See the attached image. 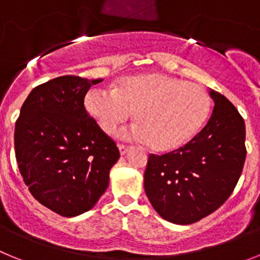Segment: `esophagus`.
<instances>
[{
	"mask_svg": "<svg viewBox=\"0 0 260 260\" xmlns=\"http://www.w3.org/2000/svg\"><path fill=\"white\" fill-rule=\"evenodd\" d=\"M118 150H119V153H121V156H123L128 152V147L123 146V144H118Z\"/></svg>",
	"mask_w": 260,
	"mask_h": 260,
	"instance_id": "obj_1",
	"label": "esophagus"
}]
</instances>
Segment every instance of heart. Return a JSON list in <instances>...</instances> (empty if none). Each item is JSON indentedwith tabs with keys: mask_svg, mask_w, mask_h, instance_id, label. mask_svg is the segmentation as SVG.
<instances>
[{
	"mask_svg": "<svg viewBox=\"0 0 260 260\" xmlns=\"http://www.w3.org/2000/svg\"><path fill=\"white\" fill-rule=\"evenodd\" d=\"M84 108L107 134H113L134 112L137 123L121 137L148 143L155 151H172L191 141L203 127L211 98L197 83L162 73H144L119 79L112 91L89 89Z\"/></svg>",
	"mask_w": 260,
	"mask_h": 260,
	"instance_id": "b5f03b06",
	"label": "heart"
}]
</instances>
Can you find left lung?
Wrapping results in <instances>:
<instances>
[{
    "label": "left lung",
    "instance_id": "8db88e82",
    "mask_svg": "<svg viewBox=\"0 0 260 260\" xmlns=\"http://www.w3.org/2000/svg\"><path fill=\"white\" fill-rule=\"evenodd\" d=\"M215 107L207 125L183 147L150 155L144 190L153 210L167 221L189 225L224 204L242 173L246 128L238 110L210 89Z\"/></svg>",
    "mask_w": 260,
    "mask_h": 260
}]
</instances>
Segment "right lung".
<instances>
[{
    "instance_id": "add662e5",
    "label": "right lung",
    "mask_w": 260,
    "mask_h": 260,
    "mask_svg": "<svg viewBox=\"0 0 260 260\" xmlns=\"http://www.w3.org/2000/svg\"><path fill=\"white\" fill-rule=\"evenodd\" d=\"M74 75L32 89L15 122L14 146L23 181L43 206L65 217L87 212L109 185L119 151L84 108L92 84Z\"/></svg>"
}]
</instances>
